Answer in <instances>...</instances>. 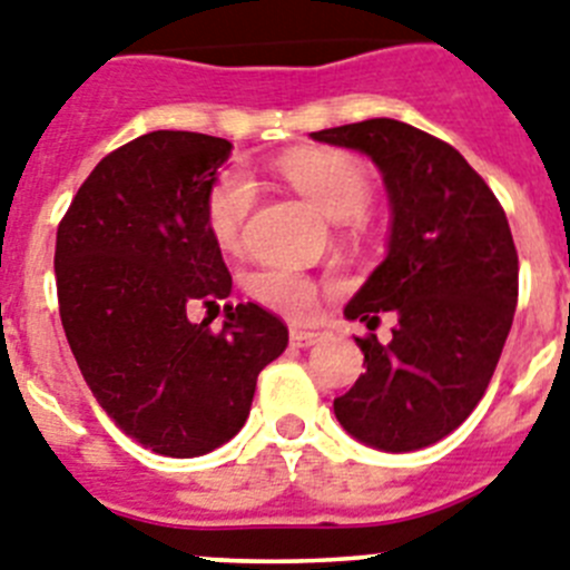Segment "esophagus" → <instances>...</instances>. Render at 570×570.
Masks as SVG:
<instances>
[{"instance_id":"1","label":"esophagus","mask_w":570,"mask_h":570,"mask_svg":"<svg viewBox=\"0 0 570 570\" xmlns=\"http://www.w3.org/2000/svg\"><path fill=\"white\" fill-rule=\"evenodd\" d=\"M325 338V333L320 331H305V327H291V342L296 344V347H311V344L322 342Z\"/></svg>"}]
</instances>
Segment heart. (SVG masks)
<instances>
[{"label":"heart","instance_id":"b5f03b06","mask_svg":"<svg viewBox=\"0 0 570 570\" xmlns=\"http://www.w3.org/2000/svg\"><path fill=\"white\" fill-rule=\"evenodd\" d=\"M282 177L333 223L356 220L370 200L367 169L338 149H296L279 160ZM254 208V183L243 169L223 171L206 197V223L223 248H237ZM250 294L271 311L307 316L316 307V285L291 268H259Z\"/></svg>","mask_w":570,"mask_h":570}]
</instances>
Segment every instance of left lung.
I'll return each instance as SVG.
<instances>
[{
	"instance_id": "obj_1",
	"label": "left lung",
	"mask_w": 570,
	"mask_h": 570,
	"mask_svg": "<svg viewBox=\"0 0 570 570\" xmlns=\"http://www.w3.org/2000/svg\"><path fill=\"white\" fill-rule=\"evenodd\" d=\"M367 155L390 197L387 257L344 316L393 338H356L367 373L333 401L338 424L381 452L438 443L472 415L517 307V248L483 177L458 149L393 118L311 132Z\"/></svg>"
}]
</instances>
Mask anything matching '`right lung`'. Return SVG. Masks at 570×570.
<instances>
[{"label": "right lung", "instance_id": "1", "mask_svg": "<svg viewBox=\"0 0 570 570\" xmlns=\"http://www.w3.org/2000/svg\"><path fill=\"white\" fill-rule=\"evenodd\" d=\"M234 146L200 132L140 135L109 153L56 234L59 313L87 387L118 430L166 458H197L243 430L257 375L288 347L265 307H220L232 274L206 197Z\"/></svg>", "mask_w": 570, "mask_h": 570}]
</instances>
